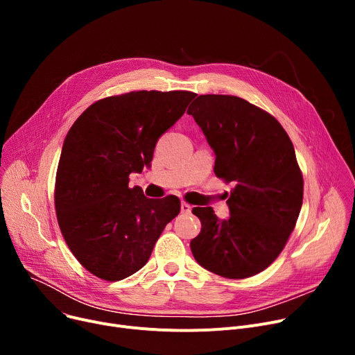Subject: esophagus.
I'll list each match as a JSON object with an SVG mask.
<instances>
[{
    "label": "esophagus",
    "instance_id": "34e87169",
    "mask_svg": "<svg viewBox=\"0 0 355 355\" xmlns=\"http://www.w3.org/2000/svg\"><path fill=\"white\" fill-rule=\"evenodd\" d=\"M191 206L190 204H187V202H181V213H184V214H190L191 213Z\"/></svg>",
    "mask_w": 355,
    "mask_h": 355
}]
</instances>
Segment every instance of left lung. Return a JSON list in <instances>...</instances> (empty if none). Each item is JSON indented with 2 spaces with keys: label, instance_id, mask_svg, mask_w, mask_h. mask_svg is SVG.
<instances>
[{
  "label": "left lung",
  "instance_id": "left-lung-1",
  "mask_svg": "<svg viewBox=\"0 0 355 355\" xmlns=\"http://www.w3.org/2000/svg\"><path fill=\"white\" fill-rule=\"evenodd\" d=\"M187 114L214 151V174L234 182L229 218L220 220L211 207L193 209L201 221L193 256L223 277L253 276L282 252L302 207L293 145L272 115L237 96L200 95Z\"/></svg>",
  "mask_w": 355,
  "mask_h": 355
}]
</instances>
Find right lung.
<instances>
[{"mask_svg":"<svg viewBox=\"0 0 355 355\" xmlns=\"http://www.w3.org/2000/svg\"><path fill=\"white\" fill-rule=\"evenodd\" d=\"M196 93L139 90L90 105L67 132L55 175L54 206L66 243L80 265L109 282L148 262L180 200L148 198L129 174L151 166L159 137Z\"/></svg>","mask_w":355,"mask_h":355,"instance_id":"add662e5","label":"right lung"}]
</instances>
